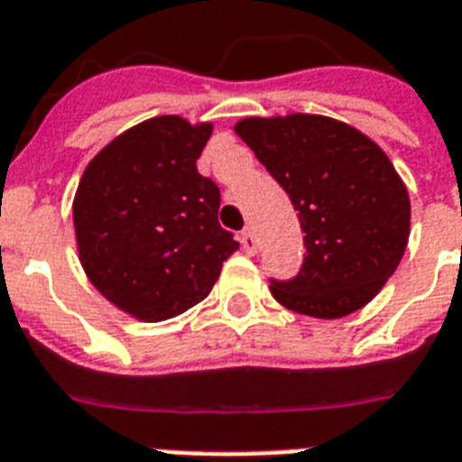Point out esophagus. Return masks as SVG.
Segmentation results:
<instances>
[{
  "label": "esophagus",
  "instance_id": "obj_1",
  "mask_svg": "<svg viewBox=\"0 0 462 462\" xmlns=\"http://www.w3.org/2000/svg\"><path fill=\"white\" fill-rule=\"evenodd\" d=\"M239 242H242V249H245L246 254H256V235H254V230H249V227H246L245 232H242V235H239Z\"/></svg>",
  "mask_w": 462,
  "mask_h": 462
}]
</instances>
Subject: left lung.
<instances>
[{
    "label": "left lung",
    "mask_w": 462,
    "mask_h": 462,
    "mask_svg": "<svg viewBox=\"0 0 462 462\" xmlns=\"http://www.w3.org/2000/svg\"><path fill=\"white\" fill-rule=\"evenodd\" d=\"M235 132L285 189L304 232L300 273L271 278L275 300L316 319L372 302L410 237L408 189L388 155L355 126L321 115L246 117Z\"/></svg>",
    "instance_id": "1"
}]
</instances>
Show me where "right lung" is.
I'll list each match as a JSON object with an SVG mask.
<instances>
[{"label":"right lung","instance_id":"right-lung-1","mask_svg":"<svg viewBox=\"0 0 462 462\" xmlns=\"http://www.w3.org/2000/svg\"><path fill=\"white\" fill-rule=\"evenodd\" d=\"M210 132L177 115L146 119L90 160L76 189L83 271L141 321H165L206 300L239 249L217 223L220 189L196 170Z\"/></svg>","mask_w":462,"mask_h":462}]
</instances>
